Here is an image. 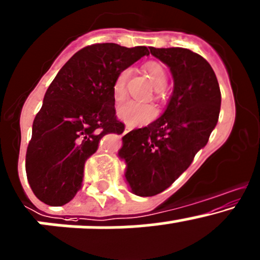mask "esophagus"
Here are the masks:
<instances>
[{"mask_svg": "<svg viewBox=\"0 0 260 260\" xmlns=\"http://www.w3.org/2000/svg\"><path fill=\"white\" fill-rule=\"evenodd\" d=\"M129 131H131V127H129V125H127V127H125V131H124V133L129 132Z\"/></svg>", "mask_w": 260, "mask_h": 260, "instance_id": "34e87169", "label": "esophagus"}]
</instances>
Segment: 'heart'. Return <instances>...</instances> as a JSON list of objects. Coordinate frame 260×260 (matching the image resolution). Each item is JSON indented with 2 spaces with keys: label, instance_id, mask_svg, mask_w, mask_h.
<instances>
[{
  "label": "heart",
  "instance_id": "1",
  "mask_svg": "<svg viewBox=\"0 0 260 260\" xmlns=\"http://www.w3.org/2000/svg\"><path fill=\"white\" fill-rule=\"evenodd\" d=\"M144 71L148 75L149 80L153 83L155 89H163L167 84V75L165 68L158 62L151 61L144 64ZM129 67L123 68L117 73L112 84V94L117 103H121L127 98V83L131 77ZM118 116L121 117L128 125L136 127V125H143L152 122L157 117V109L154 106L148 103H137L127 102L118 108Z\"/></svg>",
  "mask_w": 260,
  "mask_h": 260
}]
</instances>
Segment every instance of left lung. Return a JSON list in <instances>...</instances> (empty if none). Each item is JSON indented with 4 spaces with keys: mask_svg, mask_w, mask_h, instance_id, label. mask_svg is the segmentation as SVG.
Here are the masks:
<instances>
[{
    "mask_svg": "<svg viewBox=\"0 0 260 260\" xmlns=\"http://www.w3.org/2000/svg\"><path fill=\"white\" fill-rule=\"evenodd\" d=\"M151 53L171 68L174 89L157 121L122 138L125 179L141 197L162 193L192 165L217 125L222 100L214 71L201 54L182 47H151Z\"/></svg>",
    "mask_w": 260,
    "mask_h": 260,
    "instance_id": "obj_1",
    "label": "left lung"
}]
</instances>
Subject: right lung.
I'll return each mask as SVG.
<instances>
[{
    "instance_id": "right-lung-1",
    "label": "right lung",
    "mask_w": 260,
    "mask_h": 260,
    "mask_svg": "<svg viewBox=\"0 0 260 260\" xmlns=\"http://www.w3.org/2000/svg\"><path fill=\"white\" fill-rule=\"evenodd\" d=\"M146 54V46L94 43L73 54L57 73L35 117L26 153L27 178L41 202L59 207L73 199L101 138L124 132L112 84L119 71Z\"/></svg>"
}]
</instances>
